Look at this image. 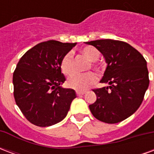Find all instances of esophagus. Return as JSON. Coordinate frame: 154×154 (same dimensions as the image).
Wrapping results in <instances>:
<instances>
[{"label":"esophagus","mask_w":154,"mask_h":154,"mask_svg":"<svg viewBox=\"0 0 154 154\" xmlns=\"http://www.w3.org/2000/svg\"><path fill=\"white\" fill-rule=\"evenodd\" d=\"M76 93H77V96H82V95H84L86 93V91H77Z\"/></svg>","instance_id":"1"}]
</instances>
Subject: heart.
<instances>
[{"instance_id":"b5f03b06","label":"heart","mask_w":154,"mask_h":154,"mask_svg":"<svg viewBox=\"0 0 154 154\" xmlns=\"http://www.w3.org/2000/svg\"><path fill=\"white\" fill-rule=\"evenodd\" d=\"M81 53L87 57L88 60L91 63V67L94 69L97 70L98 67L95 64L94 62H97L100 57V53L96 48L91 46H87L83 48ZM61 70L63 73L66 76H70L73 73L74 65H73V55L71 52H67V54H64L62 57L60 63ZM97 81V77L95 74L92 72H87L85 74H74L72 77L68 78L67 84L70 88H72L77 91H84L87 87L91 86Z\"/></svg>"}]
</instances>
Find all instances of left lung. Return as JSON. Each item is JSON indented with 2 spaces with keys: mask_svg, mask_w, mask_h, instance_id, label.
Masks as SVG:
<instances>
[{
  "mask_svg": "<svg viewBox=\"0 0 154 154\" xmlns=\"http://www.w3.org/2000/svg\"><path fill=\"white\" fill-rule=\"evenodd\" d=\"M103 55L107 64L100 82L107 87L94 89L95 103L89 106L95 118L107 124L127 119L139 109L149 85L147 62L125 42L98 39L86 42Z\"/></svg>",
  "mask_w": 154,
  "mask_h": 154,
  "instance_id": "obj_1",
  "label": "left lung"
}]
</instances>
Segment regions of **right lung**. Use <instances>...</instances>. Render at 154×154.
Returning a JSON list of instances; mask_svg holds the SVG:
<instances>
[{
  "instance_id": "1",
  "label": "right lung",
  "mask_w": 154,
  "mask_h": 154,
  "mask_svg": "<svg viewBox=\"0 0 154 154\" xmlns=\"http://www.w3.org/2000/svg\"><path fill=\"white\" fill-rule=\"evenodd\" d=\"M76 43L48 40L35 45L19 61L13 73L15 103L29 121L39 127L60 122L77 95L63 88L60 63Z\"/></svg>"
}]
</instances>
